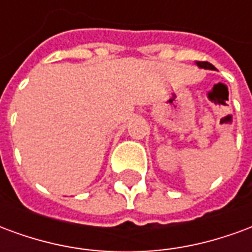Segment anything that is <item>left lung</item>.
Returning <instances> with one entry per match:
<instances>
[{
  "label": "left lung",
  "mask_w": 252,
  "mask_h": 252,
  "mask_svg": "<svg viewBox=\"0 0 252 252\" xmlns=\"http://www.w3.org/2000/svg\"><path fill=\"white\" fill-rule=\"evenodd\" d=\"M197 66L202 67V68H209V70H215V66L211 64L209 62H201V61H197Z\"/></svg>",
  "instance_id": "left-lung-1"
}]
</instances>
